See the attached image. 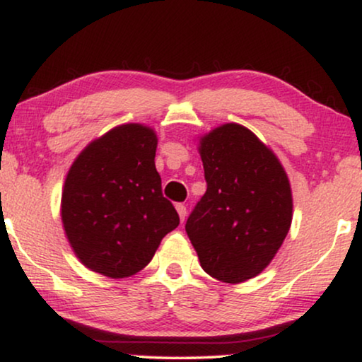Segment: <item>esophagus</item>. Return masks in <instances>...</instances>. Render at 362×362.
Masks as SVG:
<instances>
[{
	"mask_svg": "<svg viewBox=\"0 0 362 362\" xmlns=\"http://www.w3.org/2000/svg\"><path fill=\"white\" fill-rule=\"evenodd\" d=\"M176 211H177V214H180V219H181V222H185V219H186V214H187L186 206H185V204H176Z\"/></svg>",
	"mask_w": 362,
	"mask_h": 362,
	"instance_id": "obj_1",
	"label": "esophagus"
}]
</instances>
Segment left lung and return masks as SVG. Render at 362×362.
<instances>
[{"label":"left lung","mask_w":362,"mask_h":362,"mask_svg":"<svg viewBox=\"0 0 362 362\" xmlns=\"http://www.w3.org/2000/svg\"><path fill=\"white\" fill-rule=\"evenodd\" d=\"M206 194L186 232L206 274L242 284L262 274L284 244L293 197L279 156L254 132L224 123L197 136Z\"/></svg>","instance_id":"1"}]
</instances>
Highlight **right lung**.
Wrapping results in <instances>:
<instances>
[{
  "label": "right lung",
  "mask_w": 362,
  "mask_h": 362,
  "mask_svg": "<svg viewBox=\"0 0 362 362\" xmlns=\"http://www.w3.org/2000/svg\"><path fill=\"white\" fill-rule=\"evenodd\" d=\"M158 135L123 123L92 140L69 168L61 219L74 254L108 279H127L150 264L180 216L163 197L155 166Z\"/></svg>",
  "instance_id": "right-lung-1"
}]
</instances>
